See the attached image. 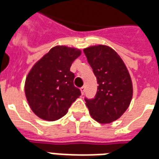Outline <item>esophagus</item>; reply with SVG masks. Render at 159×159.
<instances>
[{
	"label": "esophagus",
	"mask_w": 159,
	"mask_h": 159,
	"mask_svg": "<svg viewBox=\"0 0 159 159\" xmlns=\"http://www.w3.org/2000/svg\"><path fill=\"white\" fill-rule=\"evenodd\" d=\"M84 90H85V87H84V86L81 87L80 91H81V93H82V94H84Z\"/></svg>",
	"instance_id": "esophagus-1"
}]
</instances>
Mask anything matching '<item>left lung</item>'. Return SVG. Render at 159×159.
Returning a JSON list of instances; mask_svg holds the SVG:
<instances>
[{"label": "left lung", "mask_w": 159, "mask_h": 159, "mask_svg": "<svg viewBox=\"0 0 159 159\" xmlns=\"http://www.w3.org/2000/svg\"><path fill=\"white\" fill-rule=\"evenodd\" d=\"M84 52L96 76L97 93L93 99L85 98L86 105L94 120L109 124L123 115L133 96L129 73L118 54L107 45H93Z\"/></svg>", "instance_id": "obj_1"}]
</instances>
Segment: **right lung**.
I'll return each mask as SVG.
<instances>
[{"instance_id": "1", "label": "right lung", "mask_w": 159, "mask_h": 159, "mask_svg": "<svg viewBox=\"0 0 159 159\" xmlns=\"http://www.w3.org/2000/svg\"><path fill=\"white\" fill-rule=\"evenodd\" d=\"M80 55L78 49L58 45L30 70L25 93L30 109L39 118L47 121L62 118L80 97V90L74 85L75 75L70 66Z\"/></svg>"}]
</instances>
